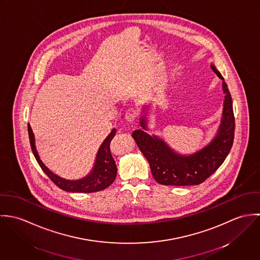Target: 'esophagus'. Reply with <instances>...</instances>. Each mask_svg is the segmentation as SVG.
<instances>
[{"label": "esophagus", "instance_id": "34e87169", "mask_svg": "<svg viewBox=\"0 0 260 260\" xmlns=\"http://www.w3.org/2000/svg\"><path fill=\"white\" fill-rule=\"evenodd\" d=\"M138 116V112L135 108H129L127 111L125 112V119L129 122L134 121Z\"/></svg>", "mask_w": 260, "mask_h": 260}]
</instances>
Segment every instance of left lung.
<instances>
[{
    "label": "left lung",
    "instance_id": "8db88e82",
    "mask_svg": "<svg viewBox=\"0 0 260 260\" xmlns=\"http://www.w3.org/2000/svg\"><path fill=\"white\" fill-rule=\"evenodd\" d=\"M210 67L222 80L224 101L220 125L215 136L206 146L192 154L184 155L177 153L159 136L148 134L145 116L148 106H144L141 113L144 114L140 118L142 129L132 133L137 146L149 162L154 179L162 185H198L202 183L221 166L232 147L235 120L231 95L222 75L214 65Z\"/></svg>",
    "mask_w": 260,
    "mask_h": 260
}]
</instances>
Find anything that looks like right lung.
Instances as JSON below:
<instances>
[{
  "mask_svg": "<svg viewBox=\"0 0 260 260\" xmlns=\"http://www.w3.org/2000/svg\"><path fill=\"white\" fill-rule=\"evenodd\" d=\"M28 132L30 138V144L33 154L37 160L42 170L47 174V176L62 190L67 192H80V193H92L104 190L114 182L117 175V166L115 160L112 157L110 152V142L116 134V129L113 128L110 134L101 144L97 152L95 163L91 172L78 180H69L62 178L55 173H53L40 159L35 145V136L32 131L30 124H28Z\"/></svg>",
  "mask_w": 260,
  "mask_h": 260,
  "instance_id": "right-lung-1",
  "label": "right lung"
}]
</instances>
